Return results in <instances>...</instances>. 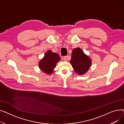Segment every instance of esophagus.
<instances>
[{
    "label": "esophagus",
    "instance_id": "obj_1",
    "mask_svg": "<svg viewBox=\"0 0 124 124\" xmlns=\"http://www.w3.org/2000/svg\"><path fill=\"white\" fill-rule=\"evenodd\" d=\"M62 59L64 61H66L67 59V56H64L62 58Z\"/></svg>",
    "mask_w": 124,
    "mask_h": 124
}]
</instances>
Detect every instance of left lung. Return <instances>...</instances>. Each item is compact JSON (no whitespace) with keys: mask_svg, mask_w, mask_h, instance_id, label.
I'll return each mask as SVG.
<instances>
[{"mask_svg":"<svg viewBox=\"0 0 124 124\" xmlns=\"http://www.w3.org/2000/svg\"><path fill=\"white\" fill-rule=\"evenodd\" d=\"M70 63L75 72L79 75L86 73L92 64V60L79 48L73 50Z\"/></svg>","mask_w":124,"mask_h":124,"instance_id":"1","label":"left lung"}]
</instances>
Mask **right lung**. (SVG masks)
Returning <instances> with one entry per match:
<instances>
[{"label": "right lung", "instance_id": "1", "mask_svg": "<svg viewBox=\"0 0 124 124\" xmlns=\"http://www.w3.org/2000/svg\"><path fill=\"white\" fill-rule=\"evenodd\" d=\"M60 60H61V58L59 55L49 50L45 53L44 58L39 62V66L43 72L50 75L54 72V69L56 66L57 63Z\"/></svg>", "mask_w": 124, "mask_h": 124}]
</instances>
